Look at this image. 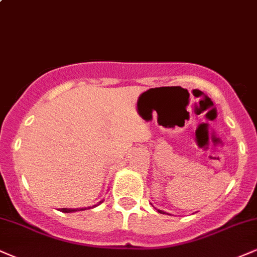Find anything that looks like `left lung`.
Wrapping results in <instances>:
<instances>
[{
	"instance_id": "1",
	"label": "left lung",
	"mask_w": 257,
	"mask_h": 257,
	"mask_svg": "<svg viewBox=\"0 0 257 257\" xmlns=\"http://www.w3.org/2000/svg\"><path fill=\"white\" fill-rule=\"evenodd\" d=\"M158 212H159V213H165V212H163V211H160V209H158Z\"/></svg>"
}]
</instances>
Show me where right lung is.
Returning a JSON list of instances; mask_svg holds the SVG:
<instances>
[{"mask_svg":"<svg viewBox=\"0 0 257 257\" xmlns=\"http://www.w3.org/2000/svg\"><path fill=\"white\" fill-rule=\"evenodd\" d=\"M101 202H103V201H99L97 205L93 206V208H94V207L100 205ZM88 208H91V207H88ZM85 209H87V208H61L60 211L63 212V213H73V212H78V211H85Z\"/></svg>","mask_w":257,"mask_h":257,"instance_id":"1","label":"right lung"}]
</instances>
